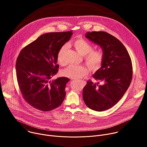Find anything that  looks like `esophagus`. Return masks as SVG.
<instances>
[{
  "label": "esophagus",
  "mask_w": 147,
  "mask_h": 147,
  "mask_svg": "<svg viewBox=\"0 0 147 147\" xmlns=\"http://www.w3.org/2000/svg\"><path fill=\"white\" fill-rule=\"evenodd\" d=\"M82 82H83L84 83V84H86V81H82Z\"/></svg>",
  "instance_id": "1"
}]
</instances>
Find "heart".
Masks as SVG:
<instances>
[{
    "mask_svg": "<svg viewBox=\"0 0 147 147\" xmlns=\"http://www.w3.org/2000/svg\"><path fill=\"white\" fill-rule=\"evenodd\" d=\"M73 46L79 54L84 56L86 61L92 70L96 71L99 69L103 58V53L100 51H92V46L88 42L83 39H77L73 42ZM67 49V45H64L59 49L57 59L59 63L64 65L65 62L64 60V53ZM89 69L84 66L70 65L62 71L61 74L64 77L78 79L87 75Z\"/></svg>",
    "mask_w": 147,
    "mask_h": 147,
    "instance_id": "heart-1",
    "label": "heart"
}]
</instances>
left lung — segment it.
Returning <instances> with one entry per match:
<instances>
[{
  "label": "left lung",
  "instance_id": "obj_1",
  "mask_svg": "<svg viewBox=\"0 0 147 147\" xmlns=\"http://www.w3.org/2000/svg\"><path fill=\"white\" fill-rule=\"evenodd\" d=\"M86 37L102 50L101 67L93 77L103 84L88 81L83 89V99L94 111H106L116 105L129 87L133 75L131 60L121 42L108 32H88Z\"/></svg>",
  "mask_w": 147,
  "mask_h": 147
}]
</instances>
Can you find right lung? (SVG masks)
Here are the masks:
<instances>
[{
  "mask_svg": "<svg viewBox=\"0 0 147 147\" xmlns=\"http://www.w3.org/2000/svg\"><path fill=\"white\" fill-rule=\"evenodd\" d=\"M72 31L49 32L39 36L20 52L16 70L18 86L24 99L34 108L50 111L59 107L65 96V77L51 78L58 71L59 49L68 42Z\"/></svg>",
  "mask_w": 147,
  "mask_h": 147,
  "instance_id": "right-lung-1",
  "label": "right lung"
}]
</instances>
